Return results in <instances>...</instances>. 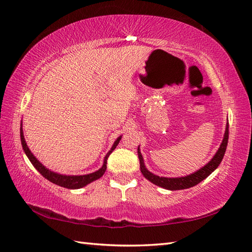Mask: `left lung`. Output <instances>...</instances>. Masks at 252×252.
Wrapping results in <instances>:
<instances>
[{
	"mask_svg": "<svg viewBox=\"0 0 252 252\" xmlns=\"http://www.w3.org/2000/svg\"><path fill=\"white\" fill-rule=\"evenodd\" d=\"M227 141H228V122L226 123V127H225V133H224L223 136V141L221 143L220 147H219L218 152L216 153L215 156L212 157V159L203 165L202 168L199 170L195 171L189 175L185 176H180V178H164V176H158L156 174L152 173L151 171H148L145 163H144V159L141 154V149L140 146L137 147V154H138V159H140V167H141V172L143 175L145 176V179H147L149 182H152L153 184L162 187V189H169V190H179V189H189V187H192L197 185L198 183H200L201 181L207 179L209 175H210L213 171H215L219 164L221 163L222 159L224 157V154H225L226 151V146H227Z\"/></svg>",
	"mask_w": 252,
	"mask_h": 252,
	"instance_id": "left-lung-1",
	"label": "left lung"
}]
</instances>
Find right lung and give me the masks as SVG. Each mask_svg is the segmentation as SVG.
I'll return each mask as SVG.
<instances>
[{
    "label": "right lung",
    "mask_w": 252,
    "mask_h": 252,
    "mask_svg": "<svg viewBox=\"0 0 252 252\" xmlns=\"http://www.w3.org/2000/svg\"><path fill=\"white\" fill-rule=\"evenodd\" d=\"M122 136H119L115 141L114 145L111 146L110 151L107 153V155L104 158V163L101 165V168L98 169L97 171H95L93 173H89V174H84V175H66V174H60L57 172H54L50 169H47L45 165L42 164L39 160L35 158V156L33 154L31 153V151L29 149L28 145H27L25 136H24V131H23V121H21V126H20V141H21V145H23V149L26 154V156L28 157V159L30 160V162L32 163V165L39 171V172L44 176L46 180H49L52 183H54L58 186L62 187H66V189H82V187L87 186L88 184L92 183V182L98 180L99 178L104 175L106 168H107V159H108L109 155L112 153V151L117 147L118 144H119L120 140Z\"/></svg>",
    "instance_id": "right-lung-1"
}]
</instances>
